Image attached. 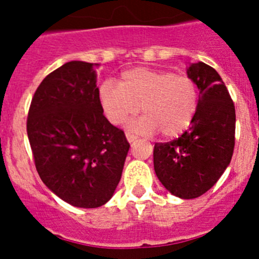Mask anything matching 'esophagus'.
<instances>
[{"instance_id":"34e87169","label":"esophagus","mask_w":259,"mask_h":259,"mask_svg":"<svg viewBox=\"0 0 259 259\" xmlns=\"http://www.w3.org/2000/svg\"><path fill=\"white\" fill-rule=\"evenodd\" d=\"M125 137H127L128 143H135V141L137 140L136 135L131 134V132H125Z\"/></svg>"}]
</instances>
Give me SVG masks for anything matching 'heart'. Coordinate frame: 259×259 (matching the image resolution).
Listing matches in <instances>:
<instances>
[{"instance_id": "b5f03b06", "label": "heart", "mask_w": 259, "mask_h": 259, "mask_svg": "<svg viewBox=\"0 0 259 259\" xmlns=\"http://www.w3.org/2000/svg\"><path fill=\"white\" fill-rule=\"evenodd\" d=\"M198 89L189 76L171 71L136 67L123 72L120 83L106 80L100 87L102 111L119 125L143 109L145 115L130 128L145 135L161 131L174 137L189 127L198 109Z\"/></svg>"}]
</instances>
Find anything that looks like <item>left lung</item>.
<instances>
[{
    "mask_svg": "<svg viewBox=\"0 0 259 259\" xmlns=\"http://www.w3.org/2000/svg\"><path fill=\"white\" fill-rule=\"evenodd\" d=\"M187 74L200 91L191 127L176 140L157 143L154 171L164 188L191 200L206 193L230 164L235 148L236 113L223 80L203 62L192 63Z\"/></svg>",
    "mask_w": 259,
    "mask_h": 259,
    "instance_id": "1",
    "label": "left lung"
}]
</instances>
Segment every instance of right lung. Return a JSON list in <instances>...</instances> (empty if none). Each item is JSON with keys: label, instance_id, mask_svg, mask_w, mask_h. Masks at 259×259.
I'll use <instances>...</instances> for the list:
<instances>
[{"label": "right lung", "instance_id": "right-lung-1", "mask_svg": "<svg viewBox=\"0 0 259 259\" xmlns=\"http://www.w3.org/2000/svg\"><path fill=\"white\" fill-rule=\"evenodd\" d=\"M97 63L71 61L36 89L27 135L41 180L76 207L102 206L113 197L130 144L105 118Z\"/></svg>", "mask_w": 259, "mask_h": 259}]
</instances>
